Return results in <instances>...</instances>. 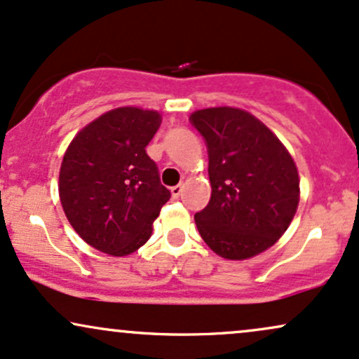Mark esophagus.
Segmentation results:
<instances>
[{"label":"esophagus","instance_id":"obj_1","mask_svg":"<svg viewBox=\"0 0 359 359\" xmlns=\"http://www.w3.org/2000/svg\"><path fill=\"white\" fill-rule=\"evenodd\" d=\"M182 191H184V185H182V184H180V185H174V187L170 189L172 197H174V199H177V197H179L180 194H182Z\"/></svg>","mask_w":359,"mask_h":359}]
</instances>
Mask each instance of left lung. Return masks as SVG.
Masks as SVG:
<instances>
[{"label":"left lung","instance_id":"1","mask_svg":"<svg viewBox=\"0 0 359 359\" xmlns=\"http://www.w3.org/2000/svg\"><path fill=\"white\" fill-rule=\"evenodd\" d=\"M205 140L211 201L194 219L205 245L226 259L269 250L299 205V172L273 133L248 111L208 108L191 114Z\"/></svg>","mask_w":359,"mask_h":359}]
</instances>
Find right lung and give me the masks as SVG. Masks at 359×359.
Here are the masks:
<instances>
[{
    "label": "right lung",
    "mask_w": 359,
    "mask_h": 359,
    "mask_svg": "<svg viewBox=\"0 0 359 359\" xmlns=\"http://www.w3.org/2000/svg\"><path fill=\"white\" fill-rule=\"evenodd\" d=\"M160 123L154 109H111L82 128L65 151L62 208L76 233L102 253L126 257L145 245L170 199L145 150Z\"/></svg>",
    "instance_id": "right-lung-1"
}]
</instances>
